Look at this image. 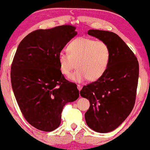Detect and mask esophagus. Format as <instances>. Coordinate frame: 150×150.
<instances>
[{
  "label": "esophagus",
  "mask_w": 150,
  "mask_h": 150,
  "mask_svg": "<svg viewBox=\"0 0 150 150\" xmlns=\"http://www.w3.org/2000/svg\"><path fill=\"white\" fill-rule=\"evenodd\" d=\"M77 87H78V89H79V91H80V90L82 89V85H80V84H78V85H77Z\"/></svg>",
  "instance_id": "esophagus-1"
}]
</instances>
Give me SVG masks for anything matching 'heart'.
<instances>
[{
    "label": "heart",
    "mask_w": 150,
    "mask_h": 150,
    "mask_svg": "<svg viewBox=\"0 0 150 150\" xmlns=\"http://www.w3.org/2000/svg\"><path fill=\"white\" fill-rule=\"evenodd\" d=\"M67 51H62L58 56L59 70L62 74L70 76L76 64V70L70 77L74 82L98 80L109 66L111 51L103 40L77 38L69 43Z\"/></svg>",
    "instance_id": "1"
}]
</instances>
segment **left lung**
I'll return each mask as SVG.
<instances>
[{
	"label": "left lung",
	"instance_id": "1",
	"mask_svg": "<svg viewBox=\"0 0 150 150\" xmlns=\"http://www.w3.org/2000/svg\"><path fill=\"white\" fill-rule=\"evenodd\" d=\"M87 33L107 43L111 57L105 73L80 91L81 97L90 102L84 117L93 131L108 133L118 127L134 107L139 62L133 52L116 34L98 30H89Z\"/></svg>",
	"mask_w": 150,
	"mask_h": 150
}]
</instances>
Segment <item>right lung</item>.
<instances>
[{
    "label": "right lung",
    "mask_w": 150,
    "mask_h": 150,
    "mask_svg": "<svg viewBox=\"0 0 150 150\" xmlns=\"http://www.w3.org/2000/svg\"><path fill=\"white\" fill-rule=\"evenodd\" d=\"M76 34L71 25L35 30L15 54L11 70L15 97L25 120L40 131L57 129L64 106L79 97L76 84L65 79L58 62L62 50Z\"/></svg>",
    "instance_id": "add662e5"
}]
</instances>
